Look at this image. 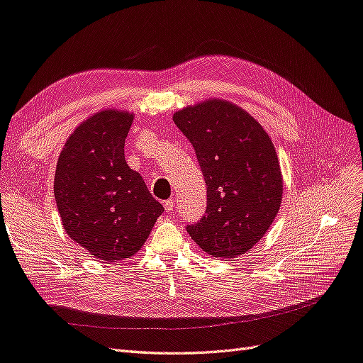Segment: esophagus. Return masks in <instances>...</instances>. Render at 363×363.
I'll use <instances>...</instances> for the list:
<instances>
[{"label":"esophagus","mask_w":363,"mask_h":363,"mask_svg":"<svg viewBox=\"0 0 363 363\" xmlns=\"http://www.w3.org/2000/svg\"><path fill=\"white\" fill-rule=\"evenodd\" d=\"M163 206H164V211H167L168 213H171L172 212V208H174V206H175V201L172 200V199H169V200H167L163 203Z\"/></svg>","instance_id":"obj_1"}]
</instances>
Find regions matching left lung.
<instances>
[{"instance_id":"8db88e82","label":"left lung","mask_w":363,"mask_h":363,"mask_svg":"<svg viewBox=\"0 0 363 363\" xmlns=\"http://www.w3.org/2000/svg\"><path fill=\"white\" fill-rule=\"evenodd\" d=\"M207 186L204 216L186 230L203 251L232 259L256 245L276 218L283 194L272 142L238 106L211 100L175 112Z\"/></svg>"}]
</instances>
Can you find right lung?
Segmentation results:
<instances>
[{"instance_id":"obj_1","label":"right lung","mask_w":363,"mask_h":363,"mask_svg":"<svg viewBox=\"0 0 363 363\" xmlns=\"http://www.w3.org/2000/svg\"><path fill=\"white\" fill-rule=\"evenodd\" d=\"M133 115L103 111L75 128L54 177V196L71 239L92 256L124 260L136 255L162 215L140 174L124 157Z\"/></svg>"}]
</instances>
